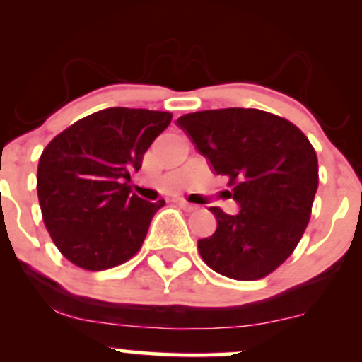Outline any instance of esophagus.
<instances>
[{"label":"esophagus","instance_id":"esophagus-1","mask_svg":"<svg viewBox=\"0 0 362 362\" xmlns=\"http://www.w3.org/2000/svg\"><path fill=\"white\" fill-rule=\"evenodd\" d=\"M177 204L182 207V209L184 211H187V213H192V211H195L197 209V206L195 204H190V202H187V201H184V199H177Z\"/></svg>","mask_w":362,"mask_h":362}]
</instances>
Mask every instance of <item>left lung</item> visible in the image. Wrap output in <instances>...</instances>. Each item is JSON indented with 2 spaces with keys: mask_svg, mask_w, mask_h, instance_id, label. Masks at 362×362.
Returning <instances> with one entry per match:
<instances>
[{
  "mask_svg": "<svg viewBox=\"0 0 362 362\" xmlns=\"http://www.w3.org/2000/svg\"><path fill=\"white\" fill-rule=\"evenodd\" d=\"M178 127L230 178L236 214L211 207L218 228L197 242L213 271L236 281L269 276L293 253L308 226L318 189L317 153L289 120L259 109L185 114Z\"/></svg>",
  "mask_w": 362,
  "mask_h": 362,
  "instance_id": "left-lung-1",
  "label": "left lung"
}]
</instances>
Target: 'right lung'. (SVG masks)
Returning <instances> with one entry per match:
<instances>
[{
    "instance_id": "1",
    "label": "right lung",
    "mask_w": 362,
    "mask_h": 362,
    "mask_svg": "<svg viewBox=\"0 0 362 362\" xmlns=\"http://www.w3.org/2000/svg\"><path fill=\"white\" fill-rule=\"evenodd\" d=\"M170 122V112L110 107L74 122L44 149L37 168L42 218L74 265L105 271L138 253L165 201H144L126 182Z\"/></svg>"
}]
</instances>
